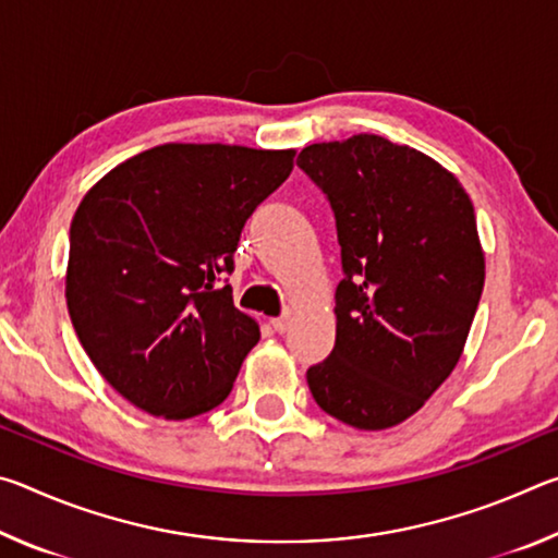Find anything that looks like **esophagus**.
<instances>
[{"label":"esophagus","mask_w":558,"mask_h":558,"mask_svg":"<svg viewBox=\"0 0 558 558\" xmlns=\"http://www.w3.org/2000/svg\"><path fill=\"white\" fill-rule=\"evenodd\" d=\"M290 323H292V317H290V315L276 317V319H272V329H276V332H280V335H286L288 329H290Z\"/></svg>","instance_id":"obj_1"}]
</instances>
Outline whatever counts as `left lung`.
<instances>
[{
    "mask_svg": "<svg viewBox=\"0 0 558 558\" xmlns=\"http://www.w3.org/2000/svg\"><path fill=\"white\" fill-rule=\"evenodd\" d=\"M337 219V339L307 384L325 413L386 430L421 409L465 349L485 286L475 209L436 159L381 135L300 153Z\"/></svg>",
    "mask_w": 558,
    "mask_h": 558,
    "instance_id": "left-lung-1",
    "label": "left lung"
}]
</instances>
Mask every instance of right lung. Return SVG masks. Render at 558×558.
Wrapping results in <instances>:
<instances>
[{"mask_svg": "<svg viewBox=\"0 0 558 558\" xmlns=\"http://www.w3.org/2000/svg\"><path fill=\"white\" fill-rule=\"evenodd\" d=\"M295 149L167 143L98 179L71 221L65 302L112 389L167 421L231 393L260 327L233 305L243 223L292 172Z\"/></svg>", "mask_w": 558, "mask_h": 558, "instance_id": "add662e5", "label": "right lung"}]
</instances>
